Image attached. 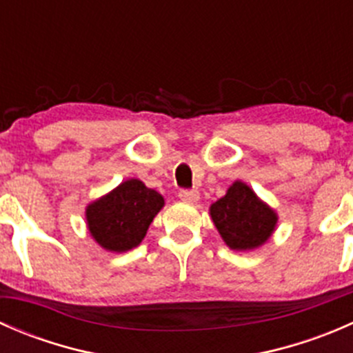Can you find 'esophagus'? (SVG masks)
Returning a JSON list of instances; mask_svg holds the SVG:
<instances>
[{
  "label": "esophagus",
  "mask_w": 353,
  "mask_h": 353,
  "mask_svg": "<svg viewBox=\"0 0 353 353\" xmlns=\"http://www.w3.org/2000/svg\"><path fill=\"white\" fill-rule=\"evenodd\" d=\"M179 198L183 199L184 203H196L199 199V193L196 190H181Z\"/></svg>",
  "instance_id": "esophagus-1"
}]
</instances>
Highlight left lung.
<instances>
[{"label": "left lung", "instance_id": "left-lung-1", "mask_svg": "<svg viewBox=\"0 0 353 353\" xmlns=\"http://www.w3.org/2000/svg\"><path fill=\"white\" fill-rule=\"evenodd\" d=\"M210 216L225 244L236 251H249L265 244L279 220L275 210L256 196L243 181H236L225 196L210 206Z\"/></svg>", "mask_w": 353, "mask_h": 353}]
</instances>
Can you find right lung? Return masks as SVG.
Returning <instances> with one entry per match:
<instances>
[{
	"label": "right lung",
	"mask_w": 353,
	"mask_h": 353,
	"mask_svg": "<svg viewBox=\"0 0 353 353\" xmlns=\"http://www.w3.org/2000/svg\"><path fill=\"white\" fill-rule=\"evenodd\" d=\"M162 206V194L140 179H128L90 203L85 215L90 236L99 245L112 252H126L143 241Z\"/></svg>",
	"instance_id": "obj_1"
}]
</instances>
